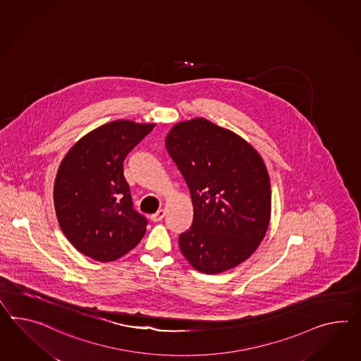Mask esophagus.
Here are the masks:
<instances>
[{
    "label": "esophagus",
    "mask_w": 361,
    "mask_h": 361,
    "mask_svg": "<svg viewBox=\"0 0 361 361\" xmlns=\"http://www.w3.org/2000/svg\"><path fill=\"white\" fill-rule=\"evenodd\" d=\"M165 217V211L164 209H158L157 212L154 213V214H152L150 216V219H152V221L158 222L161 221L162 219Z\"/></svg>",
    "instance_id": "34e87169"
}]
</instances>
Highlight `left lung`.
Returning <instances> with one entry per match:
<instances>
[{"mask_svg": "<svg viewBox=\"0 0 361 361\" xmlns=\"http://www.w3.org/2000/svg\"><path fill=\"white\" fill-rule=\"evenodd\" d=\"M166 149L190 188L194 220L179 249L204 274L238 266L258 249L271 217V185L258 152L204 118L180 121Z\"/></svg>", "mask_w": 361, "mask_h": 361, "instance_id": "obj_1", "label": "left lung"}]
</instances>
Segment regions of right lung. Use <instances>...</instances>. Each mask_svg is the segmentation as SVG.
I'll return each instance as SVG.
<instances>
[{
	"label": "right lung",
	"instance_id": "right-lung-1",
	"mask_svg": "<svg viewBox=\"0 0 361 361\" xmlns=\"http://www.w3.org/2000/svg\"><path fill=\"white\" fill-rule=\"evenodd\" d=\"M153 127L107 123L78 140L61 161L54 187L57 221L86 257L112 262L144 237L148 220L133 209L123 162Z\"/></svg>",
	"mask_w": 361,
	"mask_h": 361
}]
</instances>
